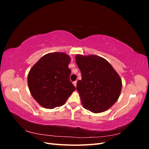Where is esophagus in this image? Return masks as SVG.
<instances>
[{
  "mask_svg": "<svg viewBox=\"0 0 149 149\" xmlns=\"http://www.w3.org/2000/svg\"><path fill=\"white\" fill-rule=\"evenodd\" d=\"M73 84H74V86L76 87V84H77V81H75L73 82Z\"/></svg>",
  "mask_w": 149,
  "mask_h": 149,
  "instance_id": "obj_1",
  "label": "esophagus"
}]
</instances>
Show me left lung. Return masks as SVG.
<instances>
[{
    "label": "left lung",
    "mask_w": 149,
    "mask_h": 149,
    "mask_svg": "<svg viewBox=\"0 0 149 149\" xmlns=\"http://www.w3.org/2000/svg\"><path fill=\"white\" fill-rule=\"evenodd\" d=\"M81 73L76 89L86 109L100 113L109 109L118 101L122 89V80L106 59L94 55L75 56Z\"/></svg>",
    "instance_id": "obj_1"
}]
</instances>
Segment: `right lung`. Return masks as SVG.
I'll list each match as a JSON object with an SVG mask.
<instances>
[{"instance_id": "1", "label": "right lung", "mask_w": 149, "mask_h": 149, "mask_svg": "<svg viewBox=\"0 0 149 149\" xmlns=\"http://www.w3.org/2000/svg\"><path fill=\"white\" fill-rule=\"evenodd\" d=\"M70 56L65 53H49L30 69L29 88L40 106L47 109L61 106L76 89L70 80Z\"/></svg>"}]
</instances>
